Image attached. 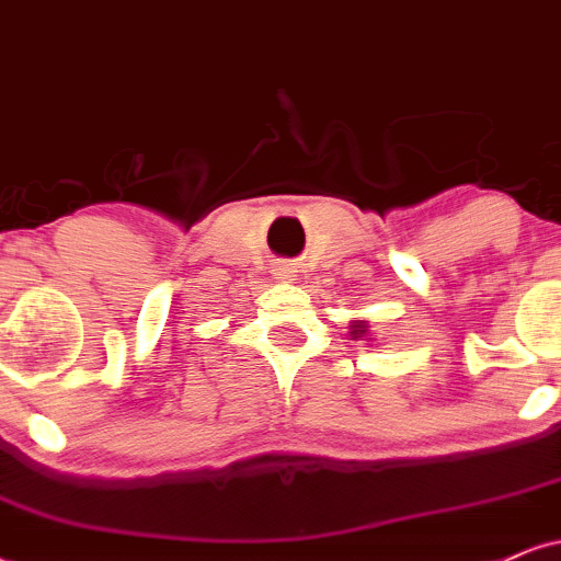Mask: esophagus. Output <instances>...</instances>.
I'll return each mask as SVG.
<instances>
[{"mask_svg":"<svg viewBox=\"0 0 561 561\" xmlns=\"http://www.w3.org/2000/svg\"><path fill=\"white\" fill-rule=\"evenodd\" d=\"M294 273H297V270H294L291 264H283V267H278V275L283 280H294Z\"/></svg>","mask_w":561,"mask_h":561,"instance_id":"34e87169","label":"esophagus"}]
</instances>
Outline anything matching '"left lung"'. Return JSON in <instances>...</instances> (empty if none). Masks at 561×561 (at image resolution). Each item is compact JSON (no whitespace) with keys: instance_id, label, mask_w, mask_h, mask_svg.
I'll list each match as a JSON object with an SVG mask.
<instances>
[{"instance_id":"8db88e82","label":"left lung","mask_w":561,"mask_h":561,"mask_svg":"<svg viewBox=\"0 0 561 561\" xmlns=\"http://www.w3.org/2000/svg\"><path fill=\"white\" fill-rule=\"evenodd\" d=\"M351 336H353V340H371L369 321H353L351 323Z\"/></svg>"}]
</instances>
